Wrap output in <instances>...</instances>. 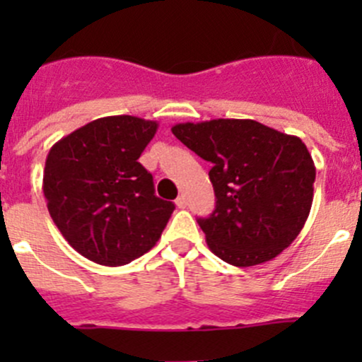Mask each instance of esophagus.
Here are the masks:
<instances>
[{
  "label": "esophagus",
  "instance_id": "1",
  "mask_svg": "<svg viewBox=\"0 0 362 362\" xmlns=\"http://www.w3.org/2000/svg\"><path fill=\"white\" fill-rule=\"evenodd\" d=\"M175 204H177L178 208H185V206H187V198H185L184 194H180L177 198V202H175Z\"/></svg>",
  "mask_w": 362,
  "mask_h": 362
}]
</instances>
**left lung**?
<instances>
[{"mask_svg": "<svg viewBox=\"0 0 362 362\" xmlns=\"http://www.w3.org/2000/svg\"><path fill=\"white\" fill-rule=\"evenodd\" d=\"M171 133L211 163L215 210L198 218L208 249L233 266L286 250L308 218L315 164L301 138L250 119L182 122Z\"/></svg>", "mask_w": 362, "mask_h": 362, "instance_id": "1", "label": "left lung"}]
</instances>
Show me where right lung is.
Listing matches in <instances>:
<instances>
[{"label":"right lung","mask_w":362,"mask_h":362,"mask_svg":"<svg viewBox=\"0 0 362 362\" xmlns=\"http://www.w3.org/2000/svg\"><path fill=\"white\" fill-rule=\"evenodd\" d=\"M159 124L133 115L101 117L52 145L43 194L54 224L78 254L122 266L158 243L175 204L154 194L138 163Z\"/></svg>","instance_id":"obj_1"}]
</instances>
